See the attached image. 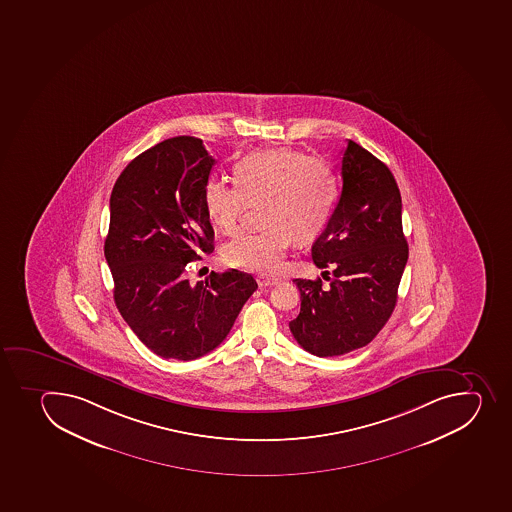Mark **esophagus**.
Here are the masks:
<instances>
[{"instance_id": "1", "label": "esophagus", "mask_w": 512, "mask_h": 512, "mask_svg": "<svg viewBox=\"0 0 512 512\" xmlns=\"http://www.w3.org/2000/svg\"><path fill=\"white\" fill-rule=\"evenodd\" d=\"M257 283H258V287H260V288H268V287H273V285H277L278 280H277V278L258 277Z\"/></svg>"}]
</instances>
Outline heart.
Here are the masks:
<instances>
[{"mask_svg": "<svg viewBox=\"0 0 512 512\" xmlns=\"http://www.w3.org/2000/svg\"><path fill=\"white\" fill-rule=\"evenodd\" d=\"M338 200L335 167L288 147L252 152L235 164V182L212 177L204 189L207 215L224 234H234L250 204L262 202L263 229L237 235L222 249L229 265L257 273L277 272L292 239L323 234Z\"/></svg>", "mask_w": 512, "mask_h": 512, "instance_id": "heart-1", "label": "heart"}]
</instances>
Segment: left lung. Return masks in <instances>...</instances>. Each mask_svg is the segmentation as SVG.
Instances as JSON below:
<instances>
[{"label": "left lung", "instance_id": "obj_1", "mask_svg": "<svg viewBox=\"0 0 512 512\" xmlns=\"http://www.w3.org/2000/svg\"><path fill=\"white\" fill-rule=\"evenodd\" d=\"M340 200L312 258L323 278H295L302 307L290 322L293 338L317 356L368 345L390 320L408 262L401 194L390 169L348 141L341 159Z\"/></svg>", "mask_w": 512, "mask_h": 512}]
</instances>
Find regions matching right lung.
Masks as SVG:
<instances>
[{
	"label": "right lung",
	"mask_w": 512,
	"mask_h": 512,
	"mask_svg": "<svg viewBox=\"0 0 512 512\" xmlns=\"http://www.w3.org/2000/svg\"><path fill=\"white\" fill-rule=\"evenodd\" d=\"M215 159L202 139L177 136L142 152L112 187L104 255L114 302L137 338L162 358L207 355L229 335L257 282L249 273L187 280L214 250L204 189Z\"/></svg>",
	"instance_id": "right-lung-1"
}]
</instances>
